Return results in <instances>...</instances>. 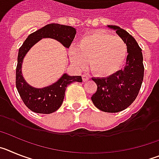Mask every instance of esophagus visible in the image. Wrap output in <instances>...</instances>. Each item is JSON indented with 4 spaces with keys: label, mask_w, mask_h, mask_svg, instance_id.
I'll list each match as a JSON object with an SVG mask.
<instances>
[{
    "label": "esophagus",
    "mask_w": 159,
    "mask_h": 159,
    "mask_svg": "<svg viewBox=\"0 0 159 159\" xmlns=\"http://www.w3.org/2000/svg\"><path fill=\"white\" fill-rule=\"evenodd\" d=\"M82 80L84 82H87L89 80V76L87 74H84V75H82Z\"/></svg>",
    "instance_id": "obj_1"
}]
</instances>
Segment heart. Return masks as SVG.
<instances>
[{
    "mask_svg": "<svg viewBox=\"0 0 159 159\" xmlns=\"http://www.w3.org/2000/svg\"><path fill=\"white\" fill-rule=\"evenodd\" d=\"M127 47L123 39L106 32L96 30L79 40L77 48L70 49L71 61L83 68L89 60L90 69L99 77L117 72L124 63Z\"/></svg>",
    "mask_w": 159,
    "mask_h": 159,
    "instance_id": "b5f03b06",
    "label": "heart"
}]
</instances>
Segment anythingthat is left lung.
I'll list each match as a JSON object with an SVG mask.
<instances>
[{"label":"left lung","mask_w":159,"mask_h":159,"mask_svg":"<svg viewBox=\"0 0 159 159\" xmlns=\"http://www.w3.org/2000/svg\"><path fill=\"white\" fill-rule=\"evenodd\" d=\"M116 30L127 47V62L123 69L107 78H92L96 92L92 96L94 105L102 111L116 113L128 107L135 100L144 76L141 48L127 31L116 25H108Z\"/></svg>","instance_id":"1"}]
</instances>
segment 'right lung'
Returning <instances> with one entry per match:
<instances>
[{
    "instance_id": "right-lung-1",
    "label": "right lung",
    "mask_w": 159,
    "mask_h": 159,
    "mask_svg": "<svg viewBox=\"0 0 159 159\" xmlns=\"http://www.w3.org/2000/svg\"><path fill=\"white\" fill-rule=\"evenodd\" d=\"M75 29L71 26L49 24L32 32L20 48L16 69V87L25 106L32 111L39 114H51L60 107L64 100L67 87L73 82H82L80 75L69 76L64 74L57 83L47 88L37 89L25 82L21 74L24 57L30 48L42 38H53L66 48H69L75 36Z\"/></svg>"
}]
</instances>
